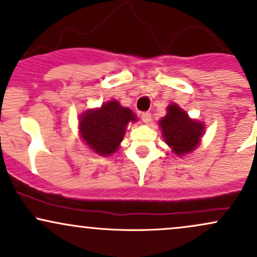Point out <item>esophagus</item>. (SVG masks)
I'll use <instances>...</instances> for the list:
<instances>
[{
	"mask_svg": "<svg viewBox=\"0 0 257 257\" xmlns=\"http://www.w3.org/2000/svg\"><path fill=\"white\" fill-rule=\"evenodd\" d=\"M141 119H143V122L145 123V124H149L152 119L151 113H150V112H144V113H141Z\"/></svg>",
	"mask_w": 257,
	"mask_h": 257,
	"instance_id": "1",
	"label": "esophagus"
}]
</instances>
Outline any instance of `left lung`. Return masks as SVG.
I'll return each instance as SVG.
<instances>
[{
  "label": "left lung",
  "mask_w": 257,
  "mask_h": 257,
  "mask_svg": "<svg viewBox=\"0 0 257 257\" xmlns=\"http://www.w3.org/2000/svg\"><path fill=\"white\" fill-rule=\"evenodd\" d=\"M162 137L178 157L192 153L198 147L205 132L204 123L188 116L178 104H170L167 114L159 119Z\"/></svg>",
  "instance_id": "1"
}]
</instances>
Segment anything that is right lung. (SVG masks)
Returning <instances> with one entry per match:
<instances>
[{"label":"right lung","instance_id":"add662e5","mask_svg":"<svg viewBox=\"0 0 257 257\" xmlns=\"http://www.w3.org/2000/svg\"><path fill=\"white\" fill-rule=\"evenodd\" d=\"M135 122L137 114L112 99L79 116V138L96 155L107 157L118 151L126 126Z\"/></svg>","mask_w":257,"mask_h":257}]
</instances>
